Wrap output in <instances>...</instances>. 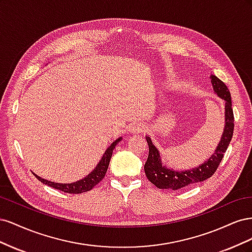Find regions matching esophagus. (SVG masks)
<instances>
[{"mask_svg":"<svg viewBox=\"0 0 252 252\" xmlns=\"http://www.w3.org/2000/svg\"><path fill=\"white\" fill-rule=\"evenodd\" d=\"M145 125L142 123H134L130 126V131L132 133H141L143 131H145Z\"/></svg>","mask_w":252,"mask_h":252,"instance_id":"34e87169","label":"esophagus"}]
</instances>
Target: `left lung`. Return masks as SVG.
I'll return each instance as SVG.
<instances>
[{"label":"left lung","mask_w":252,"mask_h":252,"mask_svg":"<svg viewBox=\"0 0 252 252\" xmlns=\"http://www.w3.org/2000/svg\"><path fill=\"white\" fill-rule=\"evenodd\" d=\"M210 79L215 93L218 94L219 97L223 98L225 101V127L222 138H220V142L219 143L215 154L208 159H206L204 164L190 170L177 171L169 169L168 167L162 164L159 151L152 144V141L149 136H146V141L149 147V154L147 161L144 165L145 174H146L147 179L152 184L159 189L179 190L209 179L218 169L220 161L224 158V154L228 146H229L234 129V117L231 107V95L227 86L219 78H217L216 75L212 74Z\"/></svg>","instance_id":"obj_1"}]
</instances>
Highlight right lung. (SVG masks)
Wrapping results in <instances>:
<instances>
[{"label":"right lung","instance_id":"obj_1","mask_svg":"<svg viewBox=\"0 0 252 252\" xmlns=\"http://www.w3.org/2000/svg\"><path fill=\"white\" fill-rule=\"evenodd\" d=\"M121 140H122V138H119L118 140L114 141L110 145V146L107 149H106L105 154L103 155V157L101 158V161L98 162V164L96 165L95 168L93 171H91L87 175V177H85L80 181H77L74 183H70V184H61V183H55V182H51V181L44 180V179L40 178L39 175H36L35 173H33L34 177L40 182H42L43 184L48 185L52 188L61 190V191H64V192H67V193L78 194V193L89 191V190L93 189L96 184H98V183H100L104 179L105 174H106V172H107V169H108V165H109V162H110L112 152H113L114 148H116L117 144Z\"/></svg>","mask_w":252,"mask_h":252}]
</instances>
